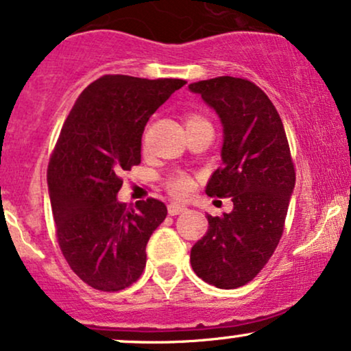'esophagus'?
Returning <instances> with one entry per match:
<instances>
[{
	"mask_svg": "<svg viewBox=\"0 0 351 351\" xmlns=\"http://www.w3.org/2000/svg\"><path fill=\"white\" fill-rule=\"evenodd\" d=\"M186 209H188L186 206L178 204V202H171V204H168V214H170V216H178V214L184 213Z\"/></svg>",
	"mask_w": 351,
	"mask_h": 351,
	"instance_id": "obj_1",
	"label": "esophagus"
}]
</instances>
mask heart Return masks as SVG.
Returning <instances> with one entry per match:
<instances>
[{"instance_id":"obj_1","label":"heart","mask_w":351,"mask_h":351,"mask_svg":"<svg viewBox=\"0 0 351 351\" xmlns=\"http://www.w3.org/2000/svg\"><path fill=\"white\" fill-rule=\"evenodd\" d=\"M202 122H208V121H206L204 117H201L199 114H188L186 116V128H189V125L202 124ZM167 188L173 196L186 197L188 194H191L194 183L188 175H184V173H176V175H173L168 178Z\"/></svg>"}]
</instances>
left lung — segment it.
<instances>
[{"instance_id": "left-lung-1", "label": "left lung", "mask_w": 351, "mask_h": 351, "mask_svg": "<svg viewBox=\"0 0 351 351\" xmlns=\"http://www.w3.org/2000/svg\"><path fill=\"white\" fill-rule=\"evenodd\" d=\"M188 88L222 124V165L206 193L234 202L229 214H208L209 229L191 248V267L202 281L235 289L252 281L276 250L296 173L280 114L256 84L219 77Z\"/></svg>"}]
</instances>
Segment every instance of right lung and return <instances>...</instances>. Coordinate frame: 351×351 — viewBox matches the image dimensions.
Wrapping results in <instances>:
<instances>
[{
	"label": "right lung",
	"mask_w": 351,
	"mask_h": 351,
	"mask_svg": "<svg viewBox=\"0 0 351 351\" xmlns=\"http://www.w3.org/2000/svg\"><path fill=\"white\" fill-rule=\"evenodd\" d=\"M184 83L104 75L63 122L47 170L50 204L63 256L91 288L121 291L145 268L147 242L167 206L150 197L125 209L121 175L141 163L149 117Z\"/></svg>",
	"instance_id": "1"
}]
</instances>
